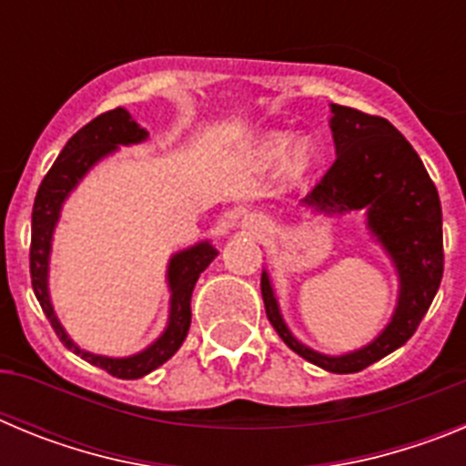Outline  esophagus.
<instances>
[{
    "mask_svg": "<svg viewBox=\"0 0 466 466\" xmlns=\"http://www.w3.org/2000/svg\"><path fill=\"white\" fill-rule=\"evenodd\" d=\"M247 224H252L254 228H257V226H261V224H258V221H254V219H249V221H247Z\"/></svg>",
    "mask_w": 466,
    "mask_h": 466,
    "instance_id": "34e87169",
    "label": "esophagus"
}]
</instances>
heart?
<instances>
[{"label": "heart", "instance_id": "1", "mask_svg": "<svg viewBox=\"0 0 466 466\" xmlns=\"http://www.w3.org/2000/svg\"><path fill=\"white\" fill-rule=\"evenodd\" d=\"M254 160L261 167H275L284 160V167L291 175H303L315 160V144L310 137H291V133L275 130L258 139Z\"/></svg>", "mask_w": 466, "mask_h": 466}]
</instances>
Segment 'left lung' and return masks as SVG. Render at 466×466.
I'll return each instance as SVG.
<instances>
[{
	"label": "left lung",
	"instance_id": "1",
	"mask_svg": "<svg viewBox=\"0 0 466 466\" xmlns=\"http://www.w3.org/2000/svg\"><path fill=\"white\" fill-rule=\"evenodd\" d=\"M329 126L336 163L300 208L329 217L364 212L366 230L397 270V306L371 343L345 355H324L287 327L268 270L261 273V296L270 324L296 355L324 371L357 373L401 348L430 310L443 275L441 200L420 156L387 118L331 105Z\"/></svg>",
	"mask_w": 466,
	"mask_h": 466
}]
</instances>
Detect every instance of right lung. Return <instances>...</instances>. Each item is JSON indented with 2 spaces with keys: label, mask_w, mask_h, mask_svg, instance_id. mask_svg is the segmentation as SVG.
Listing matches in <instances>:
<instances>
[{
  "label": "right lung",
  "mask_w": 466,
  "mask_h": 466,
  "mask_svg": "<svg viewBox=\"0 0 466 466\" xmlns=\"http://www.w3.org/2000/svg\"><path fill=\"white\" fill-rule=\"evenodd\" d=\"M149 139V133L130 116V111L118 106L102 116L93 118L74 135L60 156L56 158L48 175L44 177L32 208V247H30V275L32 289L41 310L48 317L51 327L56 329L57 339L63 340L65 348L72 350L74 355L100 366L111 376L123 380H137L147 373L156 371L158 366L166 364L177 350L182 348L191 327V294L198 278L217 258V247L209 240H200L196 245L179 249L170 257L166 270L167 291H170V308H167V324L158 339L144 350L127 357H106L95 355L88 350L79 348L69 339V333L60 324L51 300L48 289V273H51V252H53V233L63 214V205L72 191L84 182V177L93 170L106 156H114L121 147H133Z\"/></svg>",
  "instance_id": "1"
}]
</instances>
